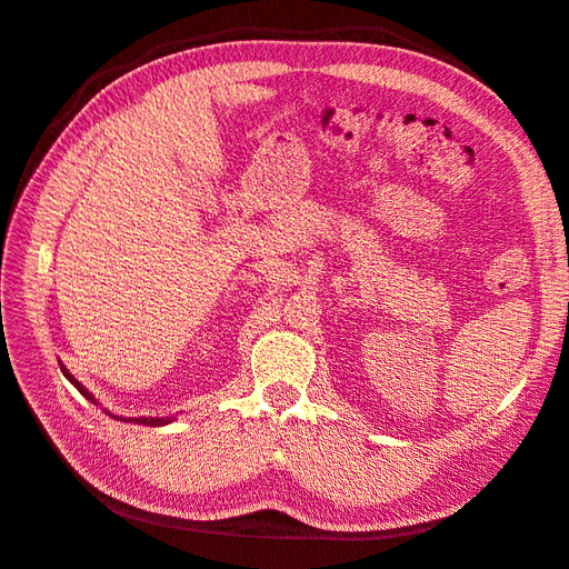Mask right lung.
I'll return each instance as SVG.
<instances>
[{"instance_id":"obj_1","label":"right lung","mask_w":569,"mask_h":569,"mask_svg":"<svg viewBox=\"0 0 569 569\" xmlns=\"http://www.w3.org/2000/svg\"><path fill=\"white\" fill-rule=\"evenodd\" d=\"M60 368H62V372H64V377H67V380L71 382V385H74L79 391H81V395L86 397V399H89L91 403H96L98 406V401H96V397L91 395V391L89 389H86L79 380H77V377L74 375H71L64 366H62V362H60ZM108 416H112L114 420H124V423H137V426H149V428H160V426H168V423H172V420H174V416H139V418H124V416H114V413H110V411H106Z\"/></svg>"}]
</instances>
